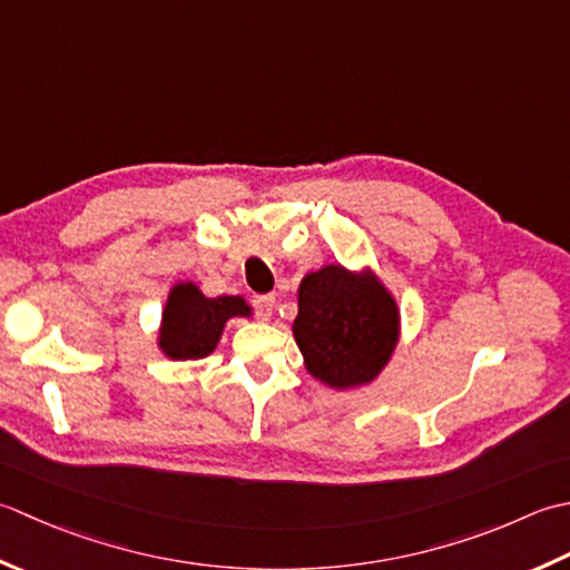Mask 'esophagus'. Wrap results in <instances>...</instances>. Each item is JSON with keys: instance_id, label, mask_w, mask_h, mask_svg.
Segmentation results:
<instances>
[{"instance_id": "obj_1", "label": "esophagus", "mask_w": 570, "mask_h": 570, "mask_svg": "<svg viewBox=\"0 0 570 570\" xmlns=\"http://www.w3.org/2000/svg\"><path fill=\"white\" fill-rule=\"evenodd\" d=\"M253 307H255V312H258L261 320H271L273 309H275V295H255Z\"/></svg>"}]
</instances>
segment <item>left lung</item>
I'll list each match as a JSON object with an SVG mask.
<instances>
[{"label":"left lung","mask_w":570,"mask_h":570,"mask_svg":"<svg viewBox=\"0 0 570 570\" xmlns=\"http://www.w3.org/2000/svg\"><path fill=\"white\" fill-rule=\"evenodd\" d=\"M399 332L396 299L371 271L324 265L302 277L293 334L317 381L340 391L366 386L389 364Z\"/></svg>","instance_id":"8db88e82"}]
</instances>
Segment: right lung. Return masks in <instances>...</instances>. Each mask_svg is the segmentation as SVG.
I'll list each match as a JSON object with an SVG mask.
<instances>
[{
    "label": "right lung",
    "mask_w": 570,
    "mask_h": 570,
    "mask_svg": "<svg viewBox=\"0 0 570 570\" xmlns=\"http://www.w3.org/2000/svg\"><path fill=\"white\" fill-rule=\"evenodd\" d=\"M234 317H250V307L243 297H206L194 283H177L169 289L161 312L159 350L177 362L204 358L216 350L226 322Z\"/></svg>",
    "instance_id": "obj_1"
}]
</instances>
